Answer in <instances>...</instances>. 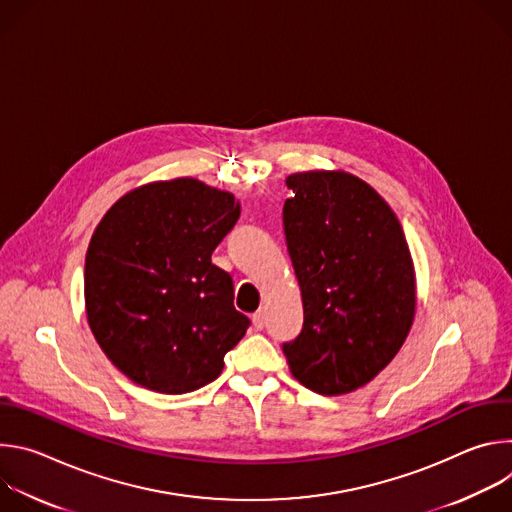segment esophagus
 Instances as JSON below:
<instances>
[{
    "label": "esophagus",
    "instance_id": "1",
    "mask_svg": "<svg viewBox=\"0 0 512 512\" xmlns=\"http://www.w3.org/2000/svg\"><path fill=\"white\" fill-rule=\"evenodd\" d=\"M253 326H255V330H263L265 328V312H255L253 314Z\"/></svg>",
    "mask_w": 512,
    "mask_h": 512
}]
</instances>
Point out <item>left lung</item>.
<instances>
[{"mask_svg":"<svg viewBox=\"0 0 512 512\" xmlns=\"http://www.w3.org/2000/svg\"><path fill=\"white\" fill-rule=\"evenodd\" d=\"M283 233L304 302V328L283 342L289 371L320 395L371 383L415 316V273L399 218L360 178L300 172L285 180Z\"/></svg>","mask_w":512,"mask_h":512,"instance_id":"8db88e82","label":"left lung"}]
</instances>
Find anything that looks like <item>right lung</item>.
Instances as JSON below:
<instances>
[{"instance_id": "1", "label": "right lung", "mask_w": 512, "mask_h": 512, "mask_svg": "<svg viewBox=\"0 0 512 512\" xmlns=\"http://www.w3.org/2000/svg\"><path fill=\"white\" fill-rule=\"evenodd\" d=\"M239 214L233 194L176 178L135 188L103 216L85 261L87 318L133 383L182 395L223 373L251 322L210 257Z\"/></svg>"}]
</instances>
